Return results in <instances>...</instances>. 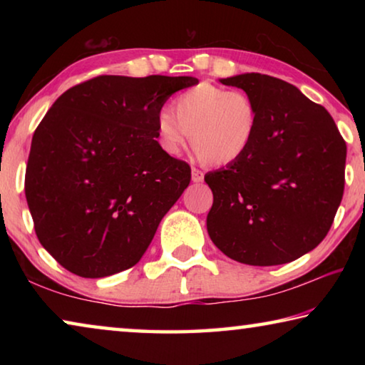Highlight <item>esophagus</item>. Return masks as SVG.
Returning a JSON list of instances; mask_svg holds the SVG:
<instances>
[{
  "label": "esophagus",
  "mask_w": 365,
  "mask_h": 365,
  "mask_svg": "<svg viewBox=\"0 0 365 365\" xmlns=\"http://www.w3.org/2000/svg\"><path fill=\"white\" fill-rule=\"evenodd\" d=\"M202 178H205V174H202V170L193 168L191 169V180H193L195 183H200L202 182Z\"/></svg>",
  "instance_id": "34e87169"
}]
</instances>
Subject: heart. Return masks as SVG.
<instances>
[{"mask_svg": "<svg viewBox=\"0 0 365 365\" xmlns=\"http://www.w3.org/2000/svg\"><path fill=\"white\" fill-rule=\"evenodd\" d=\"M174 113L164 109L156 117L158 141L168 154L180 153L190 133L201 163L230 165L255 143L259 110L245 91L201 82L175 98Z\"/></svg>", "mask_w": 365, "mask_h": 365, "instance_id": "obj_1", "label": "heart"}]
</instances>
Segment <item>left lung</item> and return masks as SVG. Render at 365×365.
Segmentation results:
<instances>
[{"mask_svg":"<svg viewBox=\"0 0 365 365\" xmlns=\"http://www.w3.org/2000/svg\"><path fill=\"white\" fill-rule=\"evenodd\" d=\"M220 83L255 100L259 123L250 153L207 172L212 243L233 261L279 265L322 242L344 191L346 141L324 106L296 86L262 73Z\"/></svg>","mask_w":365,"mask_h":365,"instance_id":"1","label":"left lung"}]
</instances>
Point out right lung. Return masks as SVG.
Masks as SVG:
<instances>
[{
  "label": "right lung",
  "instance_id": "1",
  "mask_svg": "<svg viewBox=\"0 0 365 365\" xmlns=\"http://www.w3.org/2000/svg\"><path fill=\"white\" fill-rule=\"evenodd\" d=\"M195 77L98 76L61 95L36 127L26 169L35 233L72 274L130 269L191 180L158 143L156 117Z\"/></svg>",
  "mask_w": 365,
  "mask_h": 365
}]
</instances>
